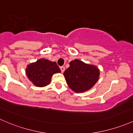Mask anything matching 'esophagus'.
<instances>
[{"instance_id":"obj_1","label":"esophagus","mask_w":133,"mask_h":133,"mask_svg":"<svg viewBox=\"0 0 133 133\" xmlns=\"http://www.w3.org/2000/svg\"><path fill=\"white\" fill-rule=\"evenodd\" d=\"M60 69H61V72H64V71H65V68H64V66H61V68H60Z\"/></svg>"}]
</instances>
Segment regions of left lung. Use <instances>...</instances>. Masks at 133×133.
<instances>
[{"label":"left lung","instance_id":"1","mask_svg":"<svg viewBox=\"0 0 133 133\" xmlns=\"http://www.w3.org/2000/svg\"><path fill=\"white\" fill-rule=\"evenodd\" d=\"M69 65L64 76L68 85L74 92L88 91L98 80L100 70L96 65L84 63L79 59L71 61Z\"/></svg>","mask_w":133,"mask_h":133}]
</instances>
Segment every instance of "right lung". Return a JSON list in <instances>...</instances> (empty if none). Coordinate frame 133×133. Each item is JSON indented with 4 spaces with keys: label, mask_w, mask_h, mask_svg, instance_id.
I'll use <instances>...</instances> for the list:
<instances>
[{
    "label": "right lung",
    "mask_w": 133,
    "mask_h": 133,
    "mask_svg": "<svg viewBox=\"0 0 133 133\" xmlns=\"http://www.w3.org/2000/svg\"><path fill=\"white\" fill-rule=\"evenodd\" d=\"M56 62L45 59H38L28 64L26 69V76L35 86L44 87L50 83L52 75L61 72Z\"/></svg>",
    "instance_id": "add662e5"
}]
</instances>
